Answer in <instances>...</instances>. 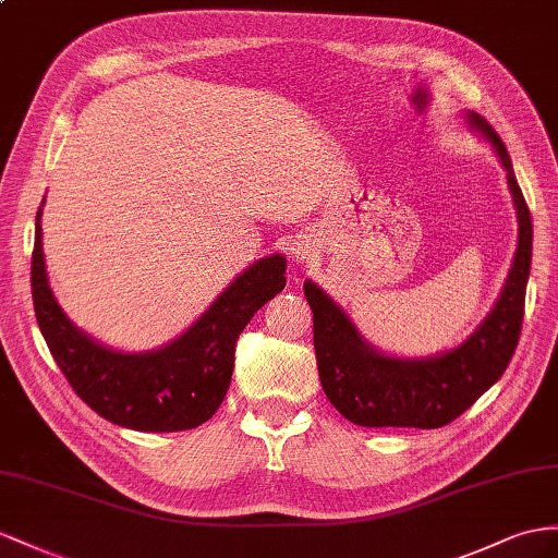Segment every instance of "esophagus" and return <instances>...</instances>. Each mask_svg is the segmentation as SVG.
<instances>
[{
  "label": "esophagus",
  "mask_w": 558,
  "mask_h": 558,
  "mask_svg": "<svg viewBox=\"0 0 558 558\" xmlns=\"http://www.w3.org/2000/svg\"><path fill=\"white\" fill-rule=\"evenodd\" d=\"M292 256L296 262H308L311 256H313V247L308 245L306 240H299V242H292Z\"/></svg>",
  "instance_id": "obj_1"
}]
</instances>
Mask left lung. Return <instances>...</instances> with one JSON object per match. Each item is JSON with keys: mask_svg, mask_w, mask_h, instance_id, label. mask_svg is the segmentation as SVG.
<instances>
[{"mask_svg": "<svg viewBox=\"0 0 558 558\" xmlns=\"http://www.w3.org/2000/svg\"><path fill=\"white\" fill-rule=\"evenodd\" d=\"M466 120L493 143L519 214V247L502 294L474 335L457 349L428 359H393L369 347L318 284L304 282L323 391L341 415L359 426H446L505 375L517 351L533 256L531 209L502 138L476 112H466Z\"/></svg>", "mask_w": 558, "mask_h": 558, "instance_id": "8db88e82", "label": "left lung"}]
</instances>
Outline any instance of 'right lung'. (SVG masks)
Returning a JSON list of instances; mask_svg holds the SVG:
<instances>
[{
	"label": "right lung",
	"mask_w": 558,
	"mask_h": 558,
	"mask_svg": "<svg viewBox=\"0 0 558 558\" xmlns=\"http://www.w3.org/2000/svg\"><path fill=\"white\" fill-rule=\"evenodd\" d=\"M45 205V203H41ZM35 221L33 304L41 335L70 387L104 420L136 432H185L207 422L231 387L235 341L252 316L284 288V259L252 264L189 330L167 347L122 353L98 344L68 320L49 288Z\"/></svg>",
	"instance_id": "right-lung-1"
}]
</instances>
